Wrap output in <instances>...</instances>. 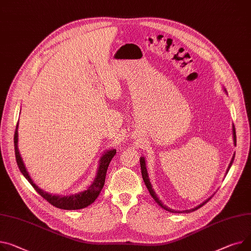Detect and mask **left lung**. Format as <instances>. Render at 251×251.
<instances>
[{
    "label": "left lung",
    "mask_w": 251,
    "mask_h": 251,
    "mask_svg": "<svg viewBox=\"0 0 251 251\" xmlns=\"http://www.w3.org/2000/svg\"><path fill=\"white\" fill-rule=\"evenodd\" d=\"M223 89H224V92L227 93L226 89H225V88H223ZM232 128H233V129H232V130H233V141H234V144L236 145V132H235V127H234V125H233ZM234 157H235V153L233 154L232 159H231V161H230V163H229V165H228V169H227V171H226V175L228 174V172H229V170H230V168H231V165H232V163H233V160H234ZM140 166H141L142 178H143V180H144V183H145V186H146L148 192L150 193V196H151V197L154 199V201L158 204V206L161 207L162 209H164L165 211H169V212H172V213H189V212H193V211H195V210H197V209H199V208H201L203 205H205V204L209 201V200L212 198V196H211L209 199H207L206 201H204L202 204L198 205L197 207H195V208H193V209H191V210H185V211H175V210H172L171 208H169L168 206H165V205L160 201L159 198H158L157 195L155 194L154 190L152 189V185H151V182H150V179H149V176H148V173H147V169H146L145 158H144L143 156L140 157ZM226 175H225V176H226ZM213 196H214V195H213Z\"/></svg>",
    "instance_id": "1"
}]
</instances>
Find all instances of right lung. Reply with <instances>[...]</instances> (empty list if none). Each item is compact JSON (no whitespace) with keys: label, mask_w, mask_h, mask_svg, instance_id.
<instances>
[{"label":"right lung","mask_w":251,"mask_h":251,"mask_svg":"<svg viewBox=\"0 0 251 251\" xmlns=\"http://www.w3.org/2000/svg\"><path fill=\"white\" fill-rule=\"evenodd\" d=\"M18 125H19V122L16 126L15 135H14L16 161H17V164H18V166H19L20 172L26 177V179L31 183V186L35 189V191L42 198H44L48 203L53 205L56 208L62 209V210H78V209L86 208V207L90 206L92 203H94L104 187L108 166H109L110 161L116 154V149H109L102 154L101 158H100V160H99L97 176H96L94 181L91 183L86 191L79 192L75 195H69V196L51 195V194L44 192L40 188H38V186H36L34 181L32 180L31 176H29V174L26 170V166L23 162V159L21 157V154H20L19 149H18Z\"/></svg>","instance_id":"add662e5"}]
</instances>
